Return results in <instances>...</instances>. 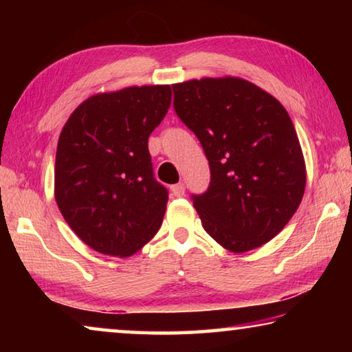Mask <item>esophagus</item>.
Returning a JSON list of instances; mask_svg holds the SVG:
<instances>
[{"label":"esophagus","instance_id":"34e87169","mask_svg":"<svg viewBox=\"0 0 352 352\" xmlns=\"http://www.w3.org/2000/svg\"><path fill=\"white\" fill-rule=\"evenodd\" d=\"M172 194L175 195V197H183L184 195V184L183 183H178V184H174V186L170 188Z\"/></svg>","mask_w":352,"mask_h":352}]
</instances>
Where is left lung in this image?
<instances>
[{
    "label": "left lung",
    "instance_id": "1",
    "mask_svg": "<svg viewBox=\"0 0 352 352\" xmlns=\"http://www.w3.org/2000/svg\"><path fill=\"white\" fill-rule=\"evenodd\" d=\"M178 118L201 142L211 183L192 195L208 234L233 253L272 241L300 206L306 163L287 110L241 77L172 85Z\"/></svg>",
    "mask_w": 352,
    "mask_h": 352
}]
</instances>
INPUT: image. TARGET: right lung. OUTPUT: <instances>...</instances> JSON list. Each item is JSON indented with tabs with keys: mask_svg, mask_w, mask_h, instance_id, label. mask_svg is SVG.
Listing matches in <instances>:
<instances>
[{
	"mask_svg": "<svg viewBox=\"0 0 352 352\" xmlns=\"http://www.w3.org/2000/svg\"><path fill=\"white\" fill-rule=\"evenodd\" d=\"M170 99V85L98 93L62 129L57 206L79 239L99 253L129 258L162 226L168 190L153 178L147 141Z\"/></svg>",
	"mask_w": 352,
	"mask_h": 352,
	"instance_id": "add662e5",
	"label": "right lung"
}]
</instances>
